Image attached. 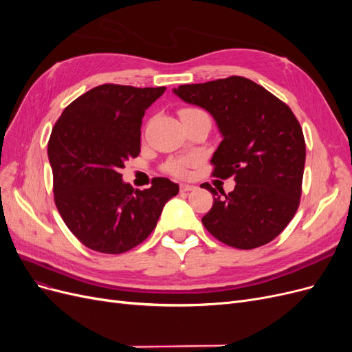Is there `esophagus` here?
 <instances>
[{
  "instance_id": "1",
  "label": "esophagus",
  "mask_w": 352,
  "mask_h": 352,
  "mask_svg": "<svg viewBox=\"0 0 352 352\" xmlns=\"http://www.w3.org/2000/svg\"><path fill=\"white\" fill-rule=\"evenodd\" d=\"M180 192H190V190L197 189L195 185H190V184H180Z\"/></svg>"
}]
</instances>
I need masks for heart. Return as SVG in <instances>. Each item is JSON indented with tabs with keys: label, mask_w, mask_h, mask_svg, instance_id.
<instances>
[{
	"label": "heart",
	"mask_w": 352,
	"mask_h": 352,
	"mask_svg": "<svg viewBox=\"0 0 352 352\" xmlns=\"http://www.w3.org/2000/svg\"><path fill=\"white\" fill-rule=\"evenodd\" d=\"M192 113H202L198 109H182L180 110V117ZM190 167V160L189 158H177V160H170L164 164V172L173 176H185L188 173V168Z\"/></svg>",
	"instance_id": "heart-1"
}]
</instances>
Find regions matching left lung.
<instances>
[{
	"label": "left lung",
	"mask_w": 352,
	"mask_h": 352,
	"mask_svg": "<svg viewBox=\"0 0 352 352\" xmlns=\"http://www.w3.org/2000/svg\"><path fill=\"white\" fill-rule=\"evenodd\" d=\"M175 94L214 117L223 141L211 158V175L236 182L229 194L201 185L214 197L202 225L238 250L269 243L300 207L305 164L300 122L283 101L242 76L180 85Z\"/></svg>",
	"instance_id": "1"
}]
</instances>
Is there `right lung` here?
<instances>
[{
	"label": "right lung",
	"mask_w": 352,
	"mask_h": 352,
	"mask_svg": "<svg viewBox=\"0 0 352 352\" xmlns=\"http://www.w3.org/2000/svg\"><path fill=\"white\" fill-rule=\"evenodd\" d=\"M166 91L104 83L80 95L61 113L48 141L52 192L61 219L85 247L122 254L155 229L179 186L155 177L133 189L120 168L141 153L145 110Z\"/></svg>",
	"instance_id": "right-lung-1"
}]
</instances>
